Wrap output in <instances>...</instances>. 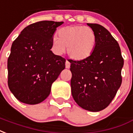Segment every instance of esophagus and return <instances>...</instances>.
<instances>
[{"mask_svg":"<svg viewBox=\"0 0 133 133\" xmlns=\"http://www.w3.org/2000/svg\"><path fill=\"white\" fill-rule=\"evenodd\" d=\"M70 62L68 61H65V68H70Z\"/></svg>","mask_w":133,"mask_h":133,"instance_id":"34e87169","label":"esophagus"}]
</instances>
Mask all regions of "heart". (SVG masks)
Instances as JSON below:
<instances>
[{
  "label": "heart",
  "mask_w": 133,
  "mask_h": 133,
  "mask_svg": "<svg viewBox=\"0 0 133 133\" xmlns=\"http://www.w3.org/2000/svg\"><path fill=\"white\" fill-rule=\"evenodd\" d=\"M58 38L54 36L51 40L53 51L62 55L65 51L72 59L77 61L88 58L95 50L97 36L89 26L72 25L63 27L58 31Z\"/></svg>",
  "instance_id": "heart-1"
}]
</instances>
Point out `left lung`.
<instances>
[{"mask_svg": "<svg viewBox=\"0 0 133 133\" xmlns=\"http://www.w3.org/2000/svg\"><path fill=\"white\" fill-rule=\"evenodd\" d=\"M97 36L94 51L88 58L69 60L73 99L82 109L92 112L106 109L121 85L124 61L118 43L105 27L87 23Z\"/></svg>", "mask_w": 133, "mask_h": 133, "instance_id": "1", "label": "left lung"}]
</instances>
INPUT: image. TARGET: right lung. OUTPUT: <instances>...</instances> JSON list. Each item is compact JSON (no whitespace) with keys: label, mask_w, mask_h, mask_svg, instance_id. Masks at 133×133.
Instances as JSON below:
<instances>
[{"label":"right lung","mask_w":133,"mask_h":133,"mask_svg":"<svg viewBox=\"0 0 133 133\" xmlns=\"http://www.w3.org/2000/svg\"><path fill=\"white\" fill-rule=\"evenodd\" d=\"M63 22L40 21L25 27L12 44L8 59L9 89L17 99L37 104L65 68V59L51 51V40Z\"/></svg>","instance_id":"right-lung-1"}]
</instances>
